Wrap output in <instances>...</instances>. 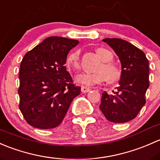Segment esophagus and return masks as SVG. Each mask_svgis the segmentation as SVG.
<instances>
[{
  "mask_svg": "<svg viewBox=\"0 0 160 160\" xmlns=\"http://www.w3.org/2000/svg\"><path fill=\"white\" fill-rule=\"evenodd\" d=\"M81 90H82V92H83V93H86V92H89L90 90H91V88H88V87H86V86H82Z\"/></svg>",
  "mask_w": 160,
  "mask_h": 160,
  "instance_id": "obj_1",
  "label": "esophagus"
}]
</instances>
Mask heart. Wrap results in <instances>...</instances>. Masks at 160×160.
<instances>
[{
  "label": "heart",
  "mask_w": 160,
  "mask_h": 160,
  "mask_svg": "<svg viewBox=\"0 0 160 160\" xmlns=\"http://www.w3.org/2000/svg\"><path fill=\"white\" fill-rule=\"evenodd\" d=\"M97 53L102 61V64L98 66L95 72H82L75 77V80L78 83L87 86L102 84L106 79L109 82H115L119 78L120 71L118 67L110 63L113 58V55L108 49L100 48L97 50ZM67 65L69 68L78 70L81 68L80 52L75 51L70 53L67 58Z\"/></svg>",
  "instance_id": "b5f03b06"
}]
</instances>
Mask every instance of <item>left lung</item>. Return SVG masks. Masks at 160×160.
I'll return each mask as SVG.
<instances>
[{
	"instance_id": "1",
	"label": "left lung",
	"mask_w": 160,
	"mask_h": 160,
	"mask_svg": "<svg viewBox=\"0 0 160 160\" xmlns=\"http://www.w3.org/2000/svg\"><path fill=\"white\" fill-rule=\"evenodd\" d=\"M118 55L122 72L116 91L103 92L99 108L110 122L123 123L136 117L146 104L145 95L149 86V61L142 51L127 41L105 38Z\"/></svg>"
}]
</instances>
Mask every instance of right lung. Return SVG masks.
Wrapping results in <instances>:
<instances>
[{
    "mask_svg": "<svg viewBox=\"0 0 160 160\" xmlns=\"http://www.w3.org/2000/svg\"><path fill=\"white\" fill-rule=\"evenodd\" d=\"M78 40L52 36L26 53L20 65L19 108L38 129L55 128L65 118L81 87L72 83L65 63Z\"/></svg>",
    "mask_w": 160,
    "mask_h": 160,
    "instance_id": "add662e5",
    "label": "right lung"
}]
</instances>
